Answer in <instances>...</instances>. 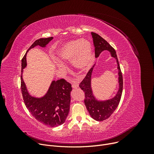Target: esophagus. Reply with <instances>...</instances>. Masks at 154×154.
<instances>
[{
	"label": "esophagus",
	"mask_w": 154,
	"mask_h": 154,
	"mask_svg": "<svg viewBox=\"0 0 154 154\" xmlns=\"http://www.w3.org/2000/svg\"><path fill=\"white\" fill-rule=\"evenodd\" d=\"M72 88H78L79 87V84L77 82H74V83L72 84Z\"/></svg>",
	"instance_id": "1"
}]
</instances>
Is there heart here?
I'll return each mask as SVG.
<instances>
[{
    "instance_id": "heart-1",
    "label": "heart",
    "mask_w": 154,
    "mask_h": 154,
    "mask_svg": "<svg viewBox=\"0 0 154 154\" xmlns=\"http://www.w3.org/2000/svg\"><path fill=\"white\" fill-rule=\"evenodd\" d=\"M55 63L60 70L64 67L62 61H70L77 70L85 72L89 69L94 61L91 42L87 39L74 40L60 46L56 51Z\"/></svg>"
}]
</instances>
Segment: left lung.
Masks as SVG:
<instances>
[{
    "label": "left lung",
    "instance_id": "left-lung-1",
    "mask_svg": "<svg viewBox=\"0 0 154 154\" xmlns=\"http://www.w3.org/2000/svg\"><path fill=\"white\" fill-rule=\"evenodd\" d=\"M91 34L93 38L95 47V58H98L103 51H107L110 52L112 57L114 58L116 60L118 69L119 89L116 95L111 99L104 100H99L94 94L91 84L92 75L94 69L96 65V62L93 67L89 70V71L88 72L85 77L79 85L80 88L85 92L84 103L90 116L94 120L101 122V121L110 117L118 107L122 94L123 79L117 54L114 48L106 40L103 39L97 34L92 32Z\"/></svg>",
    "mask_w": 154,
    "mask_h": 154
}]
</instances>
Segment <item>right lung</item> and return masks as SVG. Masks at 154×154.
<instances>
[{
	"mask_svg": "<svg viewBox=\"0 0 154 154\" xmlns=\"http://www.w3.org/2000/svg\"><path fill=\"white\" fill-rule=\"evenodd\" d=\"M53 37L41 38L32 44L22 59L21 91L24 103L30 114L38 122L51 127H57L65 122L70 110L71 84L64 79L52 81L48 91L40 97L31 95L24 82L23 70L27 66L26 56L31 48L36 46L45 48Z\"/></svg>",
	"mask_w": 154,
	"mask_h": 154,
	"instance_id": "right-lung-1",
	"label": "right lung"
}]
</instances>
